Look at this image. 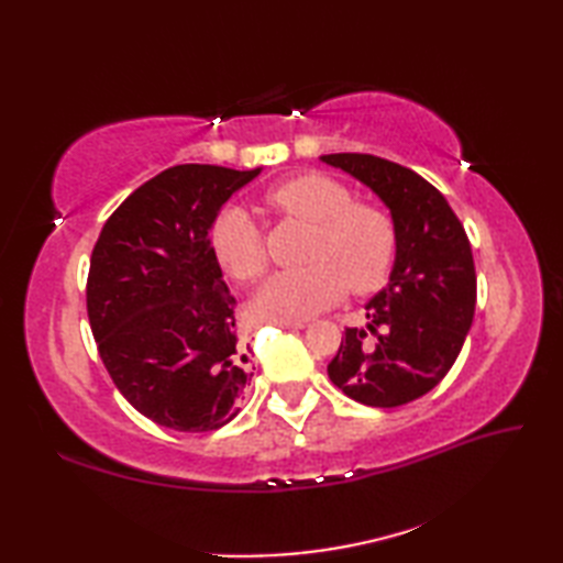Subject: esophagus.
Listing matches in <instances>:
<instances>
[{"label": "esophagus", "mask_w": 563, "mask_h": 563, "mask_svg": "<svg viewBox=\"0 0 563 563\" xmlns=\"http://www.w3.org/2000/svg\"><path fill=\"white\" fill-rule=\"evenodd\" d=\"M275 324H278L280 329H292V331H300L307 327L305 321H275Z\"/></svg>", "instance_id": "obj_1"}]
</instances>
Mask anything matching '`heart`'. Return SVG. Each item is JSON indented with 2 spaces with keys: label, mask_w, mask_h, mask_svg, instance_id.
<instances>
[{
  "label": "heart",
  "mask_w": 563,
  "mask_h": 563,
  "mask_svg": "<svg viewBox=\"0 0 563 563\" xmlns=\"http://www.w3.org/2000/svg\"><path fill=\"white\" fill-rule=\"evenodd\" d=\"M266 202L283 214L314 224L305 268L278 271L251 300L254 314L268 321H305L339 302L349 290H375L387 280L397 251V232L385 210L351 202L349 188L321 174L295 176L273 186ZM222 268L239 283H254L266 271V249L254 218L232 206L210 232Z\"/></svg>",
  "instance_id": "1"
}]
</instances>
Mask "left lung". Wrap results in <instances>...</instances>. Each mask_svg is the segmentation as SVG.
Returning <instances> with one entry per match:
<instances>
[{
    "mask_svg": "<svg viewBox=\"0 0 563 563\" xmlns=\"http://www.w3.org/2000/svg\"><path fill=\"white\" fill-rule=\"evenodd\" d=\"M324 164L385 202L397 232L389 283L365 305L367 324L345 329L329 377L365 406L409 404L448 375L476 305L472 246L435 186L375 154H321Z\"/></svg>",
    "mask_w": 563,
    "mask_h": 563,
    "instance_id": "left-lung-1",
    "label": "left lung"
}]
</instances>
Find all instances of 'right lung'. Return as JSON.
Segmentation results:
<instances>
[{"instance_id":"obj_1","label":"right lung","mask_w":563,"mask_h":563,"mask_svg":"<svg viewBox=\"0 0 563 563\" xmlns=\"http://www.w3.org/2000/svg\"><path fill=\"white\" fill-rule=\"evenodd\" d=\"M258 174L172 166L118 206L91 251L87 312L101 361L123 397L164 428L230 423L254 375L210 230Z\"/></svg>"}]
</instances>
